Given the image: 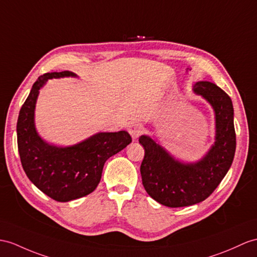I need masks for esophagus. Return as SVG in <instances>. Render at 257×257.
<instances>
[{"label":"esophagus","mask_w":257,"mask_h":257,"mask_svg":"<svg viewBox=\"0 0 257 257\" xmlns=\"http://www.w3.org/2000/svg\"><path fill=\"white\" fill-rule=\"evenodd\" d=\"M128 133L131 134V136H132V139L136 140L139 139L140 135L143 133V125L141 123H132L128 126Z\"/></svg>","instance_id":"34e87169"}]
</instances>
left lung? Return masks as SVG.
I'll use <instances>...</instances> for the list:
<instances>
[{
	"mask_svg": "<svg viewBox=\"0 0 257 257\" xmlns=\"http://www.w3.org/2000/svg\"><path fill=\"white\" fill-rule=\"evenodd\" d=\"M193 91L207 101L215 113V142L203 157L194 162L177 159L149 135H142L145 149L141 174L148 195L168 207H185L205 201L221 182L232 165L235 153L233 105L217 85L201 80Z\"/></svg>",
	"mask_w": 257,
	"mask_h": 257,
	"instance_id": "obj_1",
	"label": "left lung"
}]
</instances>
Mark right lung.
Wrapping results in <instances>:
<instances>
[{"label": "right lung", "instance_id": "right-lung-1", "mask_svg": "<svg viewBox=\"0 0 257 257\" xmlns=\"http://www.w3.org/2000/svg\"><path fill=\"white\" fill-rule=\"evenodd\" d=\"M78 77L70 71L42 75L33 85L17 120L18 153L25 173L56 202L88 195L100 182L104 162L132 143L126 131L99 132L71 146L49 144L39 135L35 110L40 89L49 79Z\"/></svg>", "mask_w": 257, "mask_h": 257}]
</instances>
